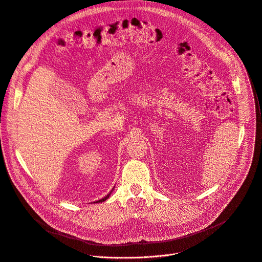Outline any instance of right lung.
<instances>
[{"label": "right lung", "instance_id": "1", "mask_svg": "<svg viewBox=\"0 0 262 262\" xmlns=\"http://www.w3.org/2000/svg\"><path fill=\"white\" fill-rule=\"evenodd\" d=\"M113 189H114V188H113ZM113 189H112V190H111V191H110V193H107V194H106V195H105V196H104V198H102V199H101V200H98V201H96V203H101V202H103V201H105V200H106V199H109V196H110V194H111V193H112V191H113Z\"/></svg>", "mask_w": 262, "mask_h": 262}]
</instances>
